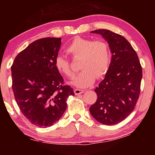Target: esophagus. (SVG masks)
<instances>
[{
  "label": "esophagus",
  "mask_w": 155,
  "mask_h": 155,
  "mask_svg": "<svg viewBox=\"0 0 155 155\" xmlns=\"http://www.w3.org/2000/svg\"><path fill=\"white\" fill-rule=\"evenodd\" d=\"M84 91L82 90H80V89H75L74 90V94L76 95H80V94H83Z\"/></svg>",
  "instance_id": "esophagus-1"
}]
</instances>
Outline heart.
<instances>
[{
	"label": "heart",
	"mask_w": 155,
	"mask_h": 155,
	"mask_svg": "<svg viewBox=\"0 0 155 155\" xmlns=\"http://www.w3.org/2000/svg\"><path fill=\"white\" fill-rule=\"evenodd\" d=\"M65 51L73 59L80 58L79 68L82 70L74 81L73 85L79 87H87L97 79L103 78L109 69L111 62V52L109 44L104 40L76 37L67 46ZM54 65L58 72L71 78L74 70L69 60L63 56H57Z\"/></svg>",
	"instance_id": "heart-1"
}]
</instances>
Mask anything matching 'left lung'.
Listing matches in <instances>:
<instances>
[{"label":"left lung","mask_w":155,"mask_h":155,"mask_svg":"<svg viewBox=\"0 0 155 155\" xmlns=\"http://www.w3.org/2000/svg\"><path fill=\"white\" fill-rule=\"evenodd\" d=\"M105 39L112 53L109 69L94 91L97 101L90 108L100 123L117 124L134 110L140 94L142 68L137 52L124 37L107 29L91 31Z\"/></svg>","instance_id":"1"}]
</instances>
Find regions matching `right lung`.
I'll use <instances>...</instances> for the list:
<instances>
[{"label": "right lung", "instance_id": "1", "mask_svg": "<svg viewBox=\"0 0 155 155\" xmlns=\"http://www.w3.org/2000/svg\"><path fill=\"white\" fill-rule=\"evenodd\" d=\"M61 44L60 38L34 41L17 54L11 68L15 101L26 118L39 127L58 121L68 97L74 96L54 65Z\"/></svg>", "mask_w": 155, "mask_h": 155}]
</instances>
